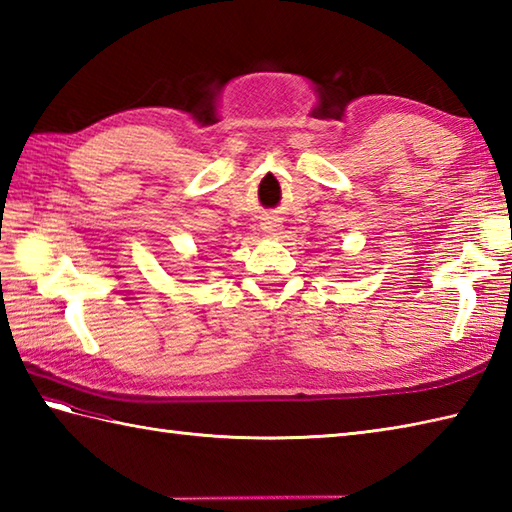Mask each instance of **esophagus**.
Returning <instances> with one entry per match:
<instances>
[{
  "instance_id": "obj_1",
  "label": "esophagus",
  "mask_w": 512,
  "mask_h": 512,
  "mask_svg": "<svg viewBox=\"0 0 512 512\" xmlns=\"http://www.w3.org/2000/svg\"><path fill=\"white\" fill-rule=\"evenodd\" d=\"M264 231H266L268 235H277L279 224H277V222H266V224H264Z\"/></svg>"
}]
</instances>
